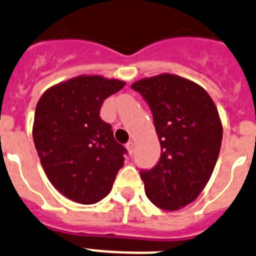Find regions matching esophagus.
Here are the masks:
<instances>
[{"label": "esophagus", "instance_id": "1", "mask_svg": "<svg viewBox=\"0 0 256 256\" xmlns=\"http://www.w3.org/2000/svg\"><path fill=\"white\" fill-rule=\"evenodd\" d=\"M126 148H128V153L132 154V152H134V143H132V142H128V143L126 144Z\"/></svg>", "mask_w": 256, "mask_h": 256}]
</instances>
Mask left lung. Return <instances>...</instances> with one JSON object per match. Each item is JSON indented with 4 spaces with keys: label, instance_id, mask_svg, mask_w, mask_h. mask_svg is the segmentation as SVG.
<instances>
[{
    "label": "left lung",
    "instance_id": "1",
    "mask_svg": "<svg viewBox=\"0 0 256 256\" xmlns=\"http://www.w3.org/2000/svg\"><path fill=\"white\" fill-rule=\"evenodd\" d=\"M150 106L161 157L140 170L146 197L157 208L179 210L198 197L220 152L223 128L216 106L200 85L175 74L134 82Z\"/></svg>",
    "mask_w": 256,
    "mask_h": 256
}]
</instances>
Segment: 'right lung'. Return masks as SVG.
<instances>
[{"mask_svg":"<svg viewBox=\"0 0 256 256\" xmlns=\"http://www.w3.org/2000/svg\"><path fill=\"white\" fill-rule=\"evenodd\" d=\"M125 82L80 76L48 88L34 113L33 142L48 180L84 205L110 192L128 150L100 118L103 102Z\"/></svg>","mask_w":256,"mask_h":256,"instance_id":"add662e5","label":"right lung"}]
</instances>
